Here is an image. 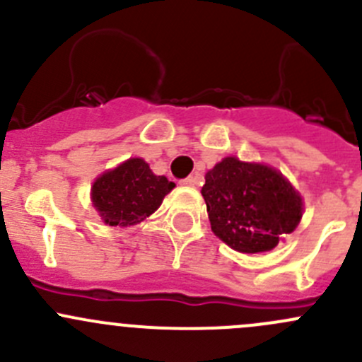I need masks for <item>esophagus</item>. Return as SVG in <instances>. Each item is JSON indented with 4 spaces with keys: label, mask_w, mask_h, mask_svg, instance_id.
Returning a JSON list of instances; mask_svg holds the SVG:
<instances>
[{
    "label": "esophagus",
    "mask_w": 362,
    "mask_h": 362,
    "mask_svg": "<svg viewBox=\"0 0 362 362\" xmlns=\"http://www.w3.org/2000/svg\"><path fill=\"white\" fill-rule=\"evenodd\" d=\"M182 185H185V187H196V185H198V177H187V178H184V180H182Z\"/></svg>",
    "instance_id": "esophagus-1"
}]
</instances>
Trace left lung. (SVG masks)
I'll list each match as a JSON object with an SVG mask.
<instances>
[{
  "mask_svg": "<svg viewBox=\"0 0 362 362\" xmlns=\"http://www.w3.org/2000/svg\"><path fill=\"white\" fill-rule=\"evenodd\" d=\"M211 231L243 254L268 252L298 228L301 196L275 168L224 158L204 175Z\"/></svg>",
  "mask_w": 362,
  "mask_h": 362,
  "instance_id": "1",
  "label": "left lung"
}]
</instances>
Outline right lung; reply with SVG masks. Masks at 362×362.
<instances>
[{
	"instance_id": "obj_1",
	"label": "right lung",
	"mask_w": 362,
	"mask_h": 362,
	"mask_svg": "<svg viewBox=\"0 0 362 362\" xmlns=\"http://www.w3.org/2000/svg\"><path fill=\"white\" fill-rule=\"evenodd\" d=\"M173 187L166 177L152 173L144 159L131 158L98 177L90 196L105 224L126 228L154 214Z\"/></svg>"
}]
</instances>
